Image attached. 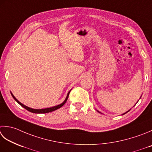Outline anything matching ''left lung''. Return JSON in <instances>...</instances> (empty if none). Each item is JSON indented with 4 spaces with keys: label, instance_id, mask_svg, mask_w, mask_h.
I'll use <instances>...</instances> for the list:
<instances>
[{
    "label": "left lung",
    "instance_id": "obj_1",
    "mask_svg": "<svg viewBox=\"0 0 152 152\" xmlns=\"http://www.w3.org/2000/svg\"><path fill=\"white\" fill-rule=\"evenodd\" d=\"M129 111H130V110H129ZM129 111H127V112H129ZM127 112H126V113H127ZM125 113H124V114H125ZM124 114H123V115H124Z\"/></svg>",
    "mask_w": 152,
    "mask_h": 152
}]
</instances>
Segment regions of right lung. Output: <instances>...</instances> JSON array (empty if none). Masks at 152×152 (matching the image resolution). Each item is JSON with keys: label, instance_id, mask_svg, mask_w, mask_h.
I'll return each mask as SVG.
<instances>
[{"label": "right lung", "instance_id": "add662e5", "mask_svg": "<svg viewBox=\"0 0 152 152\" xmlns=\"http://www.w3.org/2000/svg\"><path fill=\"white\" fill-rule=\"evenodd\" d=\"M71 91V90H70ZM70 91L68 92V94H67V96L66 97V99H65V100L63 102H62L61 104H60V105H58L56 106H54V107H49V108H46V109H32V108H30V107H27L26 105H23V104H22V103H20L16 97H15L13 94L11 93V95L13 97L14 99L16 100V102H17V103H18L20 105L23 107V108H25L26 110H28V111L29 112H31V113H49V112H52V111H55V110L58 109L59 108H61V107L63 106L65 103L66 102V101L68 99V96H69V94H70Z\"/></svg>", "mask_w": 152, "mask_h": 152}]
</instances>
